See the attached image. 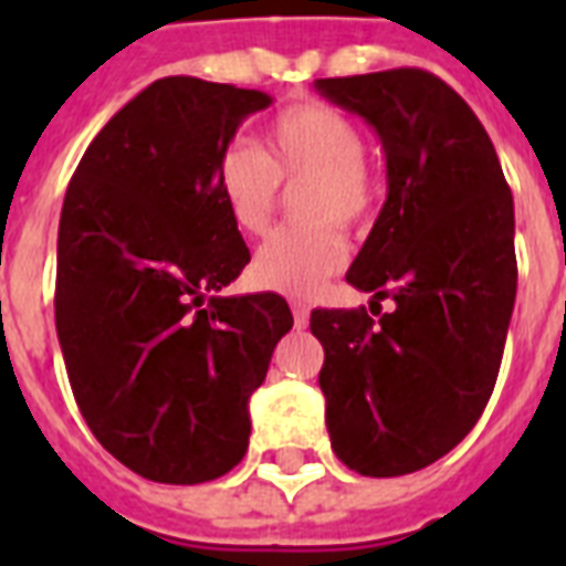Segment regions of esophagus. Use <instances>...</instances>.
I'll return each instance as SVG.
<instances>
[{"label": "esophagus", "instance_id": "esophagus-1", "mask_svg": "<svg viewBox=\"0 0 566 566\" xmlns=\"http://www.w3.org/2000/svg\"><path fill=\"white\" fill-rule=\"evenodd\" d=\"M291 311H293V319H296V326H305L308 323V302L305 300H291Z\"/></svg>", "mask_w": 566, "mask_h": 566}]
</instances>
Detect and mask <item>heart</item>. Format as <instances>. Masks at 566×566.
Segmentation results:
<instances>
[{"instance_id":"b5f03b06","label":"heart","mask_w":566,"mask_h":566,"mask_svg":"<svg viewBox=\"0 0 566 566\" xmlns=\"http://www.w3.org/2000/svg\"><path fill=\"white\" fill-rule=\"evenodd\" d=\"M279 185H302L293 213L305 222L275 229L258 247L252 279L266 291L308 296L346 261L349 247L336 226L358 231L376 211V176L358 123L319 102H300L275 114L261 155L234 144L217 161V188L243 234L266 229Z\"/></svg>"}]
</instances>
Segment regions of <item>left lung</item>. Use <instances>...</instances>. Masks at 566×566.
<instances>
[{
  "instance_id": "1",
  "label": "left lung",
  "mask_w": 566,
  "mask_h": 566,
  "mask_svg": "<svg viewBox=\"0 0 566 566\" xmlns=\"http://www.w3.org/2000/svg\"><path fill=\"white\" fill-rule=\"evenodd\" d=\"M314 87L385 146V208L346 282L373 293L370 311L396 308H317L311 332L335 455L390 479L447 455L491 399L517 296L514 199L484 126L438 75L399 66Z\"/></svg>"
}]
</instances>
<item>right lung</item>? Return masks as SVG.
I'll return each instance as SVG.
<instances>
[{"label":"right lung","mask_w":566,"mask_h":566,"mask_svg":"<svg viewBox=\"0 0 566 566\" xmlns=\"http://www.w3.org/2000/svg\"><path fill=\"white\" fill-rule=\"evenodd\" d=\"M270 96L190 75L119 108L75 167L57 226L55 328L78 411L149 482L220 479L249 396L293 326L279 293L213 296L249 264L217 161Z\"/></svg>","instance_id":"right-lung-1"}]
</instances>
